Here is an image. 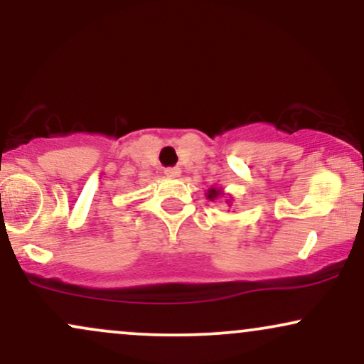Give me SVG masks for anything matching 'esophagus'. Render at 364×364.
Instances as JSON below:
<instances>
[{
    "label": "esophagus",
    "instance_id": "esophagus-1",
    "mask_svg": "<svg viewBox=\"0 0 364 364\" xmlns=\"http://www.w3.org/2000/svg\"><path fill=\"white\" fill-rule=\"evenodd\" d=\"M164 174L168 178H178L179 174H181V169H179V168H168V169H164Z\"/></svg>",
    "mask_w": 364,
    "mask_h": 364
}]
</instances>
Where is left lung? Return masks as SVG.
Segmentation results:
<instances>
[{
  "mask_svg": "<svg viewBox=\"0 0 364 364\" xmlns=\"http://www.w3.org/2000/svg\"><path fill=\"white\" fill-rule=\"evenodd\" d=\"M205 195H207V198L210 200V202H214L215 198H219V196H224L225 193H224L223 188H217V186L214 188V186H212V188H208ZM225 203H228V207H231V203H232V196L231 195L225 196Z\"/></svg>",
  "mask_w": 364,
  "mask_h": 364,
  "instance_id": "8db88e82",
  "label": "left lung"
}]
</instances>
